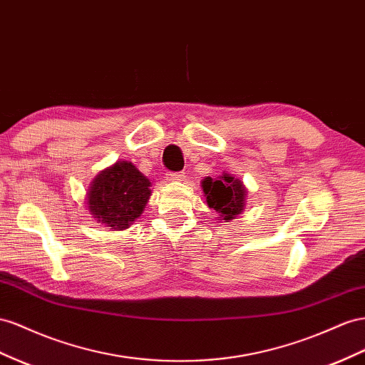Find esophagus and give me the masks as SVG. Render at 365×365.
<instances>
[{
  "instance_id": "34e87169",
  "label": "esophagus",
  "mask_w": 365,
  "mask_h": 365,
  "mask_svg": "<svg viewBox=\"0 0 365 365\" xmlns=\"http://www.w3.org/2000/svg\"><path fill=\"white\" fill-rule=\"evenodd\" d=\"M184 176H185L184 172H175V173H169V176H167V178H169L170 181H182Z\"/></svg>"
}]
</instances>
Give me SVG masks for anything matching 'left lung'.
<instances>
[{
	"instance_id": "8db88e82",
	"label": "left lung",
	"mask_w": 365,
	"mask_h": 365,
	"mask_svg": "<svg viewBox=\"0 0 365 365\" xmlns=\"http://www.w3.org/2000/svg\"><path fill=\"white\" fill-rule=\"evenodd\" d=\"M207 205L220 213L221 218L229 222L235 216H238L245 207V189L241 180L235 178L229 173H222L220 178H207L201 182Z\"/></svg>"
}]
</instances>
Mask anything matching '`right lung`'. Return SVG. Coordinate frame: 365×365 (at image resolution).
Returning a JSON list of instances; mask_svg holds the SVG:
<instances>
[{"label": "right lung", "mask_w": 365, "mask_h": 365, "mask_svg": "<svg viewBox=\"0 0 365 365\" xmlns=\"http://www.w3.org/2000/svg\"><path fill=\"white\" fill-rule=\"evenodd\" d=\"M152 195L149 178L129 161H118L98 173L87 193L88 212L115 230L129 229Z\"/></svg>", "instance_id": "1"}]
</instances>
